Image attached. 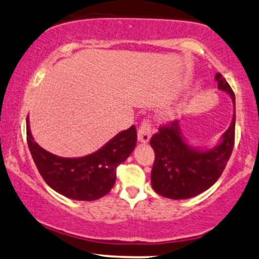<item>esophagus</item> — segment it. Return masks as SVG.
I'll use <instances>...</instances> for the list:
<instances>
[{
  "label": "esophagus",
  "instance_id": "esophagus-1",
  "mask_svg": "<svg viewBox=\"0 0 259 259\" xmlns=\"http://www.w3.org/2000/svg\"><path fill=\"white\" fill-rule=\"evenodd\" d=\"M152 136V126L148 120H143L138 132V140L141 143H147Z\"/></svg>",
  "mask_w": 259,
  "mask_h": 259
}]
</instances>
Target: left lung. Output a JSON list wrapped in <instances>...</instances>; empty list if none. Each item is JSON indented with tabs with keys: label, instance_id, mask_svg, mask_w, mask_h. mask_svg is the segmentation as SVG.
<instances>
[{
	"label": "left lung",
	"instance_id": "obj_1",
	"mask_svg": "<svg viewBox=\"0 0 259 259\" xmlns=\"http://www.w3.org/2000/svg\"><path fill=\"white\" fill-rule=\"evenodd\" d=\"M214 79L220 90L227 93L235 110V96L221 73ZM235 111L232 123L211 148H201L187 141L180 120L163 126L151 139L155 160L151 183L155 193L174 200L189 199L210 188L222 175L234 146Z\"/></svg>",
	"mask_w": 259,
	"mask_h": 259
}]
</instances>
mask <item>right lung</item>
<instances>
[{
  "label": "right lung",
  "instance_id": "right-lung-1",
  "mask_svg": "<svg viewBox=\"0 0 259 259\" xmlns=\"http://www.w3.org/2000/svg\"><path fill=\"white\" fill-rule=\"evenodd\" d=\"M27 145L40 176L64 197L93 201L107 194L116 182V169L135 149V126L118 133L94 153L78 158H64L43 149L33 140L26 119Z\"/></svg>",
  "mask_w": 259,
  "mask_h": 259
}]
</instances>
